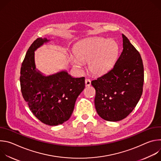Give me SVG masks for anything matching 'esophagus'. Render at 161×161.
<instances>
[{
  "label": "esophagus",
  "instance_id": "obj_1",
  "mask_svg": "<svg viewBox=\"0 0 161 161\" xmlns=\"http://www.w3.org/2000/svg\"><path fill=\"white\" fill-rule=\"evenodd\" d=\"M85 82V86H89L91 85V81H90V80L86 79Z\"/></svg>",
  "mask_w": 161,
  "mask_h": 161
}]
</instances>
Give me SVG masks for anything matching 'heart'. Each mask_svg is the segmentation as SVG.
Returning <instances> with one entry per match:
<instances>
[{"label":"heart","instance_id":"obj_1","mask_svg":"<svg viewBox=\"0 0 161 161\" xmlns=\"http://www.w3.org/2000/svg\"><path fill=\"white\" fill-rule=\"evenodd\" d=\"M119 45L115 41L102 37L90 38L75 46L74 55H69V60L77 69L81 67V62H88L89 71L100 76L112 68L119 56Z\"/></svg>","mask_w":161,"mask_h":161}]
</instances>
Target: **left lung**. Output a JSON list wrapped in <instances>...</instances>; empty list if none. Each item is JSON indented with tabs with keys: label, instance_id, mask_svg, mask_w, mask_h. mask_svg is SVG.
<instances>
[{
	"label": "left lung",
	"instance_id": "left-lung-1",
	"mask_svg": "<svg viewBox=\"0 0 161 161\" xmlns=\"http://www.w3.org/2000/svg\"><path fill=\"white\" fill-rule=\"evenodd\" d=\"M123 51L113 69L91 84L95 106L105 120L120 121L132 111L143 92L144 68L140 53L122 34Z\"/></svg>",
	"mask_w": 161,
	"mask_h": 161
}]
</instances>
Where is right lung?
Returning a JSON list of instances; mask_svg holds the SVG:
<instances>
[{"label":"right lung","instance_id":"add662e5","mask_svg":"<svg viewBox=\"0 0 161 161\" xmlns=\"http://www.w3.org/2000/svg\"><path fill=\"white\" fill-rule=\"evenodd\" d=\"M50 40L37 38L27 52L20 71L23 97L34 116L55 126L71 117L78 96L85 88V78H73L66 71L44 76L36 69L34 52Z\"/></svg>","mask_w":161,"mask_h":161}]
</instances>
